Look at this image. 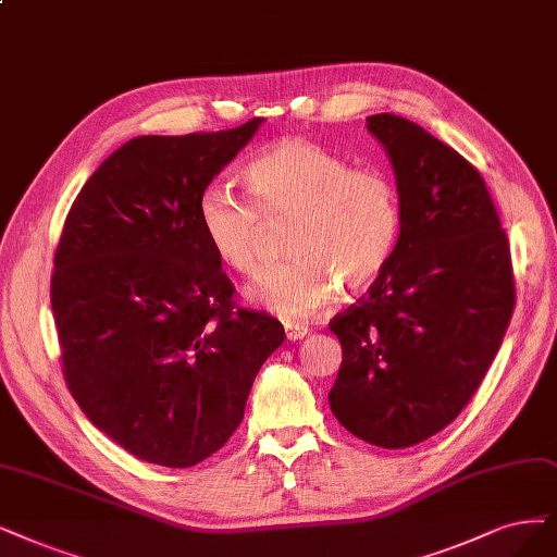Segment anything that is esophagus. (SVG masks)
<instances>
[{
	"mask_svg": "<svg viewBox=\"0 0 557 557\" xmlns=\"http://www.w3.org/2000/svg\"><path fill=\"white\" fill-rule=\"evenodd\" d=\"M284 331H286V339L289 342H298V339H302V337H307V325H298V323H286L284 325Z\"/></svg>",
	"mask_w": 557,
	"mask_h": 557,
	"instance_id": "1",
	"label": "esophagus"
}]
</instances>
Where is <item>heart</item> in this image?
Segmentation results:
<instances>
[{"label": "heart", "instance_id": "b5f03b06", "mask_svg": "<svg viewBox=\"0 0 557 557\" xmlns=\"http://www.w3.org/2000/svg\"><path fill=\"white\" fill-rule=\"evenodd\" d=\"M252 202L224 185L197 199V224L215 259L238 275L259 268L265 224L289 218L284 255L247 298L284 321L321 312L339 294L372 286L393 261L401 236L395 181L374 168H351L344 156L305 137L265 147L243 170Z\"/></svg>", "mask_w": 557, "mask_h": 557}]
</instances>
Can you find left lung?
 <instances>
[{"label":"left lung","mask_w":557,"mask_h":557,"mask_svg":"<svg viewBox=\"0 0 557 557\" xmlns=\"http://www.w3.org/2000/svg\"><path fill=\"white\" fill-rule=\"evenodd\" d=\"M393 162L401 236L383 275L331 321L339 424L387 449L455 420L496 358L513 312L507 234L482 174L418 123L367 116Z\"/></svg>","instance_id":"8db88e82"}]
</instances>
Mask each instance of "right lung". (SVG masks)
<instances>
[{"instance_id": "1", "label": "right lung", "mask_w": 557, "mask_h": 557, "mask_svg": "<svg viewBox=\"0 0 557 557\" xmlns=\"http://www.w3.org/2000/svg\"><path fill=\"white\" fill-rule=\"evenodd\" d=\"M259 126L135 137L66 215L50 289L61 372L91 424L141 461L190 468L218 451L284 342L277 319L236 307L197 224L201 190Z\"/></svg>"}]
</instances>
